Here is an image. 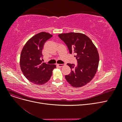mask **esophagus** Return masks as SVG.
<instances>
[{"instance_id":"obj_1","label":"esophagus","mask_w":122,"mask_h":122,"mask_svg":"<svg viewBox=\"0 0 122 122\" xmlns=\"http://www.w3.org/2000/svg\"><path fill=\"white\" fill-rule=\"evenodd\" d=\"M65 65V64H57V66L59 68H61L62 67H64Z\"/></svg>"}]
</instances>
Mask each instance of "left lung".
Masks as SVG:
<instances>
[{"label": "left lung", "instance_id": "obj_1", "mask_svg": "<svg viewBox=\"0 0 122 122\" xmlns=\"http://www.w3.org/2000/svg\"><path fill=\"white\" fill-rule=\"evenodd\" d=\"M67 46L70 54L74 53L76 65L68 64L71 71L65 76L67 81L74 87L90 82L97 72L99 56L97 48L87 36L81 33L69 32L58 36Z\"/></svg>", "mask_w": 122, "mask_h": 122}]
</instances>
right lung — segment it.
I'll list each match as a JSON object with an SVG mask.
<instances>
[{"mask_svg":"<svg viewBox=\"0 0 122 122\" xmlns=\"http://www.w3.org/2000/svg\"><path fill=\"white\" fill-rule=\"evenodd\" d=\"M52 35L41 32L29 39L22 50L20 65L23 75L29 81L38 85L45 84L56 68L55 65L42 63V50L47 41Z\"/></svg>","mask_w":122,"mask_h":122,"instance_id":"1","label":"right lung"}]
</instances>
